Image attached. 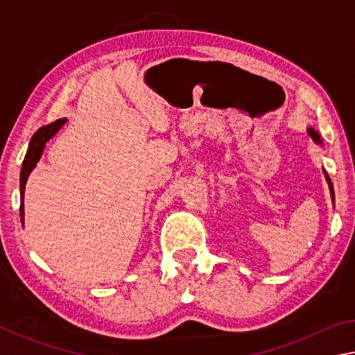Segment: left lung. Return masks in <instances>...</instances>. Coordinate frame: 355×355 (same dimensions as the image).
Wrapping results in <instances>:
<instances>
[{"label": "left lung", "instance_id": "8db88e82", "mask_svg": "<svg viewBox=\"0 0 355 355\" xmlns=\"http://www.w3.org/2000/svg\"><path fill=\"white\" fill-rule=\"evenodd\" d=\"M309 135L313 137V141H316L318 144H321V137H320V135L316 133V131H313V130H309ZM326 178H327V183H329V186H330V192H332V199H334V186H332V182H330V178H329V175L326 173Z\"/></svg>", "mask_w": 355, "mask_h": 355}]
</instances>
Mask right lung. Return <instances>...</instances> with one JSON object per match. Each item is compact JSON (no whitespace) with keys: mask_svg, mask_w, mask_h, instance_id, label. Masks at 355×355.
<instances>
[{"mask_svg":"<svg viewBox=\"0 0 355 355\" xmlns=\"http://www.w3.org/2000/svg\"><path fill=\"white\" fill-rule=\"evenodd\" d=\"M64 122H65V119H59V120H56V122L39 128L37 131H35V135L31 137V142H29L28 152H26L25 159H23L21 173H20V196H21L20 218H21V224H23V216H25V209H23V196H25L26 180L29 177V173H31V171L34 169V166L37 164V161L40 159V155H42V152H44L46 141L58 133V130L62 127Z\"/></svg>","mask_w":355,"mask_h":355,"instance_id":"right-lung-1","label":"right lung"}]
</instances>
